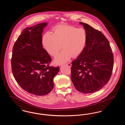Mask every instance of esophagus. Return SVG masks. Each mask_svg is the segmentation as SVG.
Returning a JSON list of instances; mask_svg holds the SVG:
<instances>
[{"instance_id":"obj_1","label":"esophagus","mask_w":125,"mask_h":125,"mask_svg":"<svg viewBox=\"0 0 125 125\" xmlns=\"http://www.w3.org/2000/svg\"><path fill=\"white\" fill-rule=\"evenodd\" d=\"M65 65L66 66H67V67H71L72 66V64H70V63H68V64H66Z\"/></svg>"}]
</instances>
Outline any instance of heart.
Masks as SVG:
<instances>
[{
	"mask_svg": "<svg viewBox=\"0 0 125 125\" xmlns=\"http://www.w3.org/2000/svg\"><path fill=\"white\" fill-rule=\"evenodd\" d=\"M53 34L46 32L42 37L44 49L52 56H55L62 47L63 50L55 58L54 62L63 64L83 52L88 42V33L83 28L61 24L53 29Z\"/></svg>",
	"mask_w": 125,
	"mask_h": 125,
	"instance_id": "b5f03b06",
	"label": "heart"
}]
</instances>
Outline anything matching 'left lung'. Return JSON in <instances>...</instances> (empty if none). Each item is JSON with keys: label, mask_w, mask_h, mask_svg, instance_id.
<instances>
[{"label": "left lung", "mask_w": 125, "mask_h": 125, "mask_svg": "<svg viewBox=\"0 0 125 125\" xmlns=\"http://www.w3.org/2000/svg\"><path fill=\"white\" fill-rule=\"evenodd\" d=\"M88 33L83 52L72 62V81L75 89L87 94L98 91L109 82L113 67V54L109 42L101 31L80 22Z\"/></svg>", "instance_id": "1"}]
</instances>
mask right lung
Segmentation results:
<instances>
[{
  "instance_id": "right-lung-1",
  "label": "right lung",
  "mask_w": 125,
  "mask_h": 125,
  "mask_svg": "<svg viewBox=\"0 0 125 125\" xmlns=\"http://www.w3.org/2000/svg\"><path fill=\"white\" fill-rule=\"evenodd\" d=\"M46 22L25 29L13 49L11 59L13 76L27 92L36 95L49 93L59 66H50L52 59L42 45V33Z\"/></svg>"
}]
</instances>
